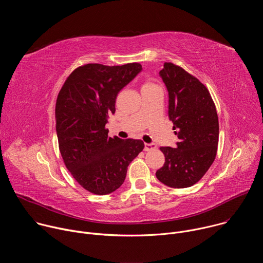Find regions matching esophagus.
Wrapping results in <instances>:
<instances>
[{
    "mask_svg": "<svg viewBox=\"0 0 263 263\" xmlns=\"http://www.w3.org/2000/svg\"><path fill=\"white\" fill-rule=\"evenodd\" d=\"M157 147V145L155 143H144V151H152V149H155Z\"/></svg>",
    "mask_w": 263,
    "mask_h": 263,
    "instance_id": "obj_1",
    "label": "esophagus"
}]
</instances>
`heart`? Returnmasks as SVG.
Instances as JSON below:
<instances>
[{"mask_svg": "<svg viewBox=\"0 0 263 263\" xmlns=\"http://www.w3.org/2000/svg\"><path fill=\"white\" fill-rule=\"evenodd\" d=\"M143 87H156V85L153 84V83H151V82H146V83L143 85Z\"/></svg>", "mask_w": 263, "mask_h": 263, "instance_id": "obj_1", "label": "heart"}]
</instances>
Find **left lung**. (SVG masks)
Returning a JSON list of instances; mask_svg holds the SVG:
<instances>
[{
  "instance_id": "obj_1",
  "label": "left lung",
  "mask_w": 263,
  "mask_h": 263,
  "mask_svg": "<svg viewBox=\"0 0 263 263\" xmlns=\"http://www.w3.org/2000/svg\"><path fill=\"white\" fill-rule=\"evenodd\" d=\"M168 92V119L179 141L161 146L165 162L157 179L173 189L196 184L213 163L218 143V118L204 84L182 67L164 62L159 71Z\"/></svg>"
}]
</instances>
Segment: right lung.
<instances>
[{
	"label": "right lung",
	"instance_id": "1",
	"mask_svg": "<svg viewBox=\"0 0 263 263\" xmlns=\"http://www.w3.org/2000/svg\"><path fill=\"white\" fill-rule=\"evenodd\" d=\"M142 70L139 63L85 64L65 80L56 102V132L66 168L86 191L108 195L124 183L128 165L142 151L140 139L108 137L107 119L118 93Z\"/></svg>",
	"mask_w": 263,
	"mask_h": 263
}]
</instances>
